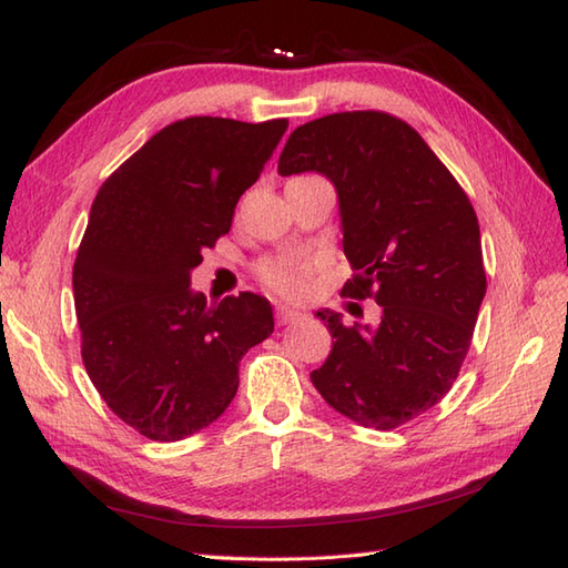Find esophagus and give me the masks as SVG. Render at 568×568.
Masks as SVG:
<instances>
[{"label":"esophagus","instance_id":"obj_1","mask_svg":"<svg viewBox=\"0 0 568 568\" xmlns=\"http://www.w3.org/2000/svg\"><path fill=\"white\" fill-rule=\"evenodd\" d=\"M275 320H277V324H281V327H291V324L303 322L305 315H303V312L291 310V307H285V305H277L275 307Z\"/></svg>","mask_w":568,"mask_h":568}]
</instances>
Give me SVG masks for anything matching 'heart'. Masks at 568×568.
Here are the masks:
<instances>
[{
    "label": "heart",
    "instance_id": "obj_1",
    "mask_svg": "<svg viewBox=\"0 0 568 568\" xmlns=\"http://www.w3.org/2000/svg\"><path fill=\"white\" fill-rule=\"evenodd\" d=\"M317 263L310 256H273L258 265L261 283L285 300H300L310 291V277Z\"/></svg>",
    "mask_w": 568,
    "mask_h": 568
}]
</instances>
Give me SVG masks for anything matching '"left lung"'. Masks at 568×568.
<instances>
[{
    "mask_svg": "<svg viewBox=\"0 0 568 568\" xmlns=\"http://www.w3.org/2000/svg\"><path fill=\"white\" fill-rule=\"evenodd\" d=\"M305 171L327 175L339 195L354 268L342 295L381 305L376 327H346L336 312H317L334 346L310 378L336 413L395 429L452 390L468 354L486 295L478 216L425 139L388 112H339L297 126L277 173Z\"/></svg>",
    "mask_w": 568,
    "mask_h": 568,
    "instance_id": "1",
    "label": "left lung"
}]
</instances>
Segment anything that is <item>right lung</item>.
I'll list each match as a JSON object with an SVG mask.
<instances>
[{"instance_id": "add662e5", "label": "right lung", "mask_w": 568, "mask_h": 568, "mask_svg": "<svg viewBox=\"0 0 568 568\" xmlns=\"http://www.w3.org/2000/svg\"><path fill=\"white\" fill-rule=\"evenodd\" d=\"M287 119L168 124L104 180L72 265L82 364L112 413L153 442L220 417L239 361L273 334V310L241 293L207 305L190 291L202 248L229 234Z\"/></svg>"}]
</instances>
